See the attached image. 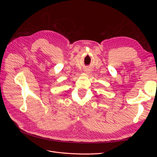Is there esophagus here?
<instances>
[{
    "label": "esophagus",
    "mask_w": 157,
    "mask_h": 157,
    "mask_svg": "<svg viewBox=\"0 0 157 157\" xmlns=\"http://www.w3.org/2000/svg\"><path fill=\"white\" fill-rule=\"evenodd\" d=\"M84 73H86V74H87V75H88V74L90 73V71H89L88 70H87V69H86V70H85V71H84Z\"/></svg>",
    "instance_id": "obj_1"
}]
</instances>
